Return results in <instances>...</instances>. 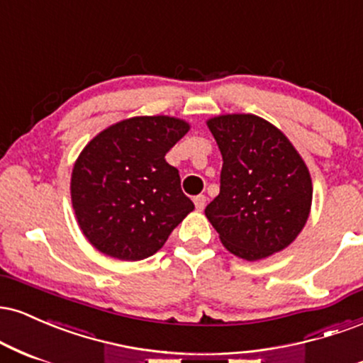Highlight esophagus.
<instances>
[{
    "label": "esophagus",
    "instance_id": "esophagus-1",
    "mask_svg": "<svg viewBox=\"0 0 363 363\" xmlns=\"http://www.w3.org/2000/svg\"><path fill=\"white\" fill-rule=\"evenodd\" d=\"M194 205H196V210H205L206 206V196L205 194H198L194 196Z\"/></svg>",
    "mask_w": 363,
    "mask_h": 363
}]
</instances>
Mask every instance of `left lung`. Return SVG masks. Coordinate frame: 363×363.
<instances>
[{
	"mask_svg": "<svg viewBox=\"0 0 363 363\" xmlns=\"http://www.w3.org/2000/svg\"><path fill=\"white\" fill-rule=\"evenodd\" d=\"M223 165L205 215L225 247L247 261L289 247L309 218L312 181L289 138L254 114L208 119Z\"/></svg>",
	"mask_w": 363,
	"mask_h": 363,
	"instance_id": "left-lung-1",
	"label": "left lung"
}]
</instances>
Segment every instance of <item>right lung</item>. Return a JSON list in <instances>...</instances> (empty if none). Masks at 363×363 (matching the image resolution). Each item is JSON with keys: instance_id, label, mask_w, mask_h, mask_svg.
<instances>
[{"instance_id": "obj_1", "label": "right lung", "mask_w": 363, "mask_h": 363, "mask_svg": "<svg viewBox=\"0 0 363 363\" xmlns=\"http://www.w3.org/2000/svg\"><path fill=\"white\" fill-rule=\"evenodd\" d=\"M189 124L169 116L124 119L82 150L72 174V203L83 235L121 261L153 256L193 201L165 160Z\"/></svg>"}]
</instances>
